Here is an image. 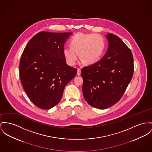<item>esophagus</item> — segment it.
<instances>
[{"instance_id":"esophagus-1","label":"esophagus","mask_w":152,"mask_h":152,"mask_svg":"<svg viewBox=\"0 0 152 152\" xmlns=\"http://www.w3.org/2000/svg\"><path fill=\"white\" fill-rule=\"evenodd\" d=\"M78 75H81V70L80 69H77V74Z\"/></svg>"}]
</instances>
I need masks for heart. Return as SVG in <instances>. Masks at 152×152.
I'll list each match as a JSON object with an SVG mask.
<instances>
[{"mask_svg":"<svg viewBox=\"0 0 152 152\" xmlns=\"http://www.w3.org/2000/svg\"><path fill=\"white\" fill-rule=\"evenodd\" d=\"M70 47L63 49L64 56L70 66H74L79 54L82 62L91 65L96 63L101 58L105 47L104 38L97 34L78 33L70 40Z\"/></svg>","mask_w":152,"mask_h":152,"instance_id":"1","label":"heart"}]
</instances>
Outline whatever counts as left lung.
Returning a JSON list of instances; mask_svg holds the SVG:
<instances>
[{
	"instance_id": "left-lung-1",
	"label": "left lung",
	"mask_w": 152,
	"mask_h": 152,
	"mask_svg": "<svg viewBox=\"0 0 152 152\" xmlns=\"http://www.w3.org/2000/svg\"><path fill=\"white\" fill-rule=\"evenodd\" d=\"M108 48L101 60L81 70L82 92L92 107L104 110L121 100L134 72L132 51L117 36L108 33Z\"/></svg>"
}]
</instances>
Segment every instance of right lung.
I'll list each match as a JSON object with an SVG mask.
<instances>
[{
  "mask_svg": "<svg viewBox=\"0 0 152 152\" xmlns=\"http://www.w3.org/2000/svg\"><path fill=\"white\" fill-rule=\"evenodd\" d=\"M72 33L41 31L23 51L21 83L31 101L41 109L49 110L58 104L66 86L77 74L63 53L64 43Z\"/></svg>",
  "mask_w": 152,
  "mask_h": 152,
  "instance_id": "1",
  "label": "right lung"
}]
</instances>
